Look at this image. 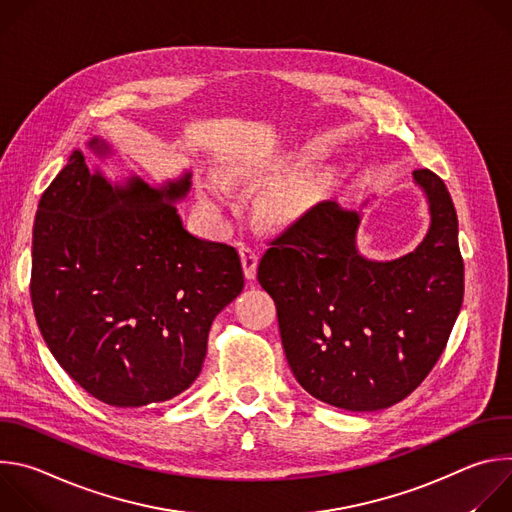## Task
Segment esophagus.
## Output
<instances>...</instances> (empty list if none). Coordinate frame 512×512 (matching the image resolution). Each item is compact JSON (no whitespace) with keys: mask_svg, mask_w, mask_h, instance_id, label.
Masks as SVG:
<instances>
[{"mask_svg":"<svg viewBox=\"0 0 512 512\" xmlns=\"http://www.w3.org/2000/svg\"><path fill=\"white\" fill-rule=\"evenodd\" d=\"M239 255H241L245 277L255 279L257 277V261H259L255 249H251L249 245H239Z\"/></svg>","mask_w":512,"mask_h":512,"instance_id":"obj_1","label":"esophagus"}]
</instances>
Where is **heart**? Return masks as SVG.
Listing matches in <instances>:
<instances>
[{"label": "heart", "instance_id": "1", "mask_svg": "<svg viewBox=\"0 0 512 512\" xmlns=\"http://www.w3.org/2000/svg\"><path fill=\"white\" fill-rule=\"evenodd\" d=\"M283 166H285L283 158L275 154L249 156L235 162L229 168V176L234 180H247L253 176L277 172ZM235 196H237L235 184L221 172H208L200 182V202L212 216H221L233 204ZM302 204H304V192L294 182L273 184L261 200L263 214L271 218V221H281V223L296 218L302 212Z\"/></svg>", "mask_w": 512, "mask_h": 512}]
</instances>
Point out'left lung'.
<instances>
[{"instance_id":"8db88e82","label":"left lung","mask_w":512,"mask_h":512,"mask_svg":"<svg viewBox=\"0 0 512 512\" xmlns=\"http://www.w3.org/2000/svg\"><path fill=\"white\" fill-rule=\"evenodd\" d=\"M413 182L429 229L407 255L377 261L356 245L360 212L322 202L261 257L257 279L277 306L283 352L298 383L346 411L403 401L442 356L464 300L452 196L429 170Z\"/></svg>"}]
</instances>
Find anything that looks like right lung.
I'll use <instances>...</instances> for the list:
<instances>
[{
	"label": "right lung",
	"mask_w": 512,
	"mask_h": 512,
	"mask_svg": "<svg viewBox=\"0 0 512 512\" xmlns=\"http://www.w3.org/2000/svg\"><path fill=\"white\" fill-rule=\"evenodd\" d=\"M89 148L111 154L101 137ZM190 176L158 188L137 176L113 184L75 150L40 198L36 322L60 367L107 405L143 407L186 391L212 320L243 291L239 253L182 225L176 202Z\"/></svg>",
	"instance_id": "right-lung-1"
}]
</instances>
